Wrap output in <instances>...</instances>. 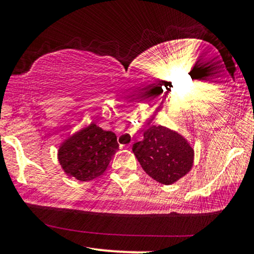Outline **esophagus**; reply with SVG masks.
Returning <instances> with one entry per match:
<instances>
[{
	"label": "esophagus",
	"instance_id": "obj_1",
	"mask_svg": "<svg viewBox=\"0 0 254 254\" xmlns=\"http://www.w3.org/2000/svg\"><path fill=\"white\" fill-rule=\"evenodd\" d=\"M123 147L127 148V150H130V148H131V145H130V143H129V145H124V146H123Z\"/></svg>",
	"mask_w": 254,
	"mask_h": 254
}]
</instances>
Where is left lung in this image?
Returning <instances> with one entry per match:
<instances>
[{"mask_svg":"<svg viewBox=\"0 0 254 254\" xmlns=\"http://www.w3.org/2000/svg\"><path fill=\"white\" fill-rule=\"evenodd\" d=\"M142 170L161 184L176 183L193 167L194 148L186 137L162 125H151L132 145Z\"/></svg>","mask_w":254,"mask_h":254,"instance_id":"8db88e82","label":"left lung"}]
</instances>
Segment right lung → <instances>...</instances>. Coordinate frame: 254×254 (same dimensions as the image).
Segmentation results:
<instances>
[{
    "label": "right lung",
    "mask_w": 254,
    "mask_h": 254,
    "mask_svg": "<svg viewBox=\"0 0 254 254\" xmlns=\"http://www.w3.org/2000/svg\"><path fill=\"white\" fill-rule=\"evenodd\" d=\"M118 148L114 132L92 123L61 143L59 163L68 177L81 182L92 181L103 175Z\"/></svg>",
    "instance_id": "right-lung-1"
}]
</instances>
